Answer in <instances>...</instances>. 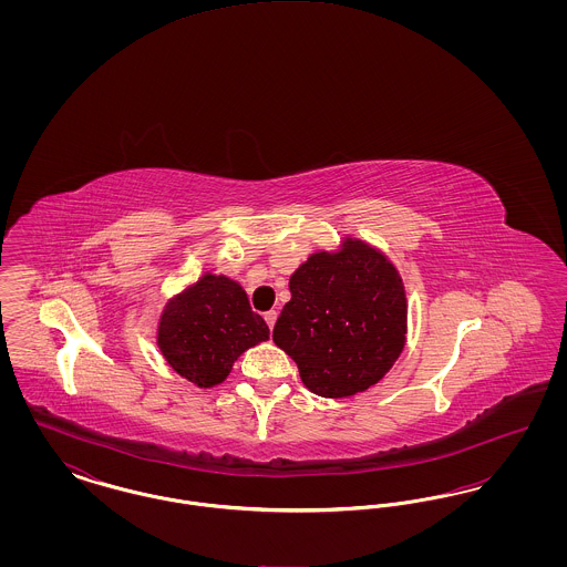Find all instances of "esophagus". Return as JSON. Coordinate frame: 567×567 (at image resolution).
I'll return each instance as SVG.
<instances>
[{"label":"esophagus","instance_id":"34e87169","mask_svg":"<svg viewBox=\"0 0 567 567\" xmlns=\"http://www.w3.org/2000/svg\"><path fill=\"white\" fill-rule=\"evenodd\" d=\"M264 319H266L268 327L274 329V323H276V319H278V312H276V310H270V312H266V315H264Z\"/></svg>","mask_w":567,"mask_h":567}]
</instances>
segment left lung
<instances>
[{
  "instance_id": "1",
  "label": "left lung",
  "mask_w": 567,
  "mask_h": 567,
  "mask_svg": "<svg viewBox=\"0 0 567 567\" xmlns=\"http://www.w3.org/2000/svg\"><path fill=\"white\" fill-rule=\"evenodd\" d=\"M274 342L297 363L308 391L351 398L368 391L404 351L408 299L393 261L372 244L344 236L315 250L291 278Z\"/></svg>"
}]
</instances>
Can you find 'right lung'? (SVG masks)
<instances>
[{
	"mask_svg": "<svg viewBox=\"0 0 567 567\" xmlns=\"http://www.w3.org/2000/svg\"><path fill=\"white\" fill-rule=\"evenodd\" d=\"M268 338L270 329L250 310L243 285L213 271L169 297L157 323L163 359L199 389L220 384L243 352Z\"/></svg>",
	"mask_w": 567,
	"mask_h": 567,
	"instance_id": "obj_1",
	"label": "right lung"
}]
</instances>
